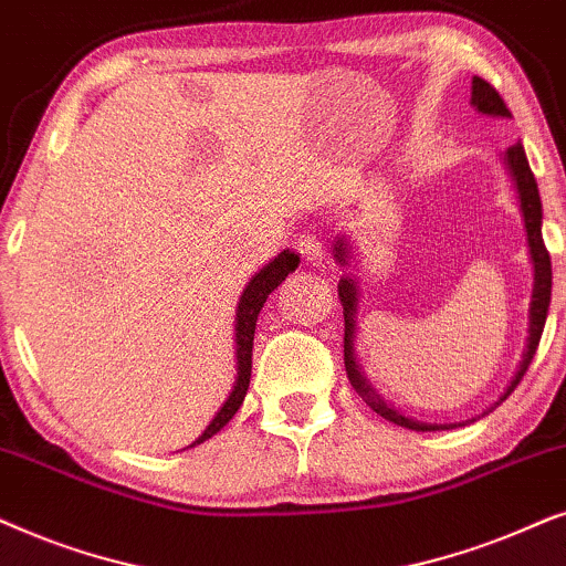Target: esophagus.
I'll use <instances>...</instances> for the list:
<instances>
[{
  "label": "esophagus",
  "instance_id": "esophagus-1",
  "mask_svg": "<svg viewBox=\"0 0 566 566\" xmlns=\"http://www.w3.org/2000/svg\"><path fill=\"white\" fill-rule=\"evenodd\" d=\"M297 251L303 253L305 261L321 263L326 259V251H323V240L318 235H303L297 240Z\"/></svg>",
  "mask_w": 566,
  "mask_h": 566
}]
</instances>
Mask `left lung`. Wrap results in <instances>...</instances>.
<instances>
[{"mask_svg":"<svg viewBox=\"0 0 566 566\" xmlns=\"http://www.w3.org/2000/svg\"><path fill=\"white\" fill-rule=\"evenodd\" d=\"M471 103H473V108H476L479 113H486V116H500V118L512 116L510 108L502 101V95L496 93V90L481 77H473V82H471ZM504 163H507V168L512 172V180H515V186H517L520 209H523L525 232H528V248H531V259H533V295H531V315H528L531 326H528V344H525L523 359H520L515 378L510 380V386L500 396V401H494V406H489L484 413L496 409V406H500L504 398H507L512 390L517 388V382L523 380V375H525V370H528L533 354H536V349H538L541 334H544V326H546L548 303H552V259H548V251L544 245V235H541V220H544V209H541L538 184H536V178H533L528 157H525V149H523V145H520V142H517V145H512L507 153H504ZM334 259H336V263H342V266H349L352 248H349V243H346V238H338L334 243ZM338 300H342V305H344V367H346V375H349L352 388L361 396V401L370 406L375 413H380L382 419L394 421V424H398V427L417 429V432H434V429L463 427V421H461V424H427V421H417L411 417H403L401 411H396L394 406H388L386 401H382L378 390H375L370 386V380L365 378V373H361V367L357 361V354H354L359 290H357V282H354L349 274L342 276V282H338ZM484 413H481V417H484ZM471 421H476V419H469V424H471Z\"/></svg>","mask_w":566,"mask_h":566,"instance_id":"1","label":"left lung"}]
</instances>
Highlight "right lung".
I'll return each mask as SVG.
<instances>
[{
    "label": "right lung",
    "mask_w": 566,
    "mask_h": 566,
    "mask_svg": "<svg viewBox=\"0 0 566 566\" xmlns=\"http://www.w3.org/2000/svg\"><path fill=\"white\" fill-rule=\"evenodd\" d=\"M300 263V255L292 251H282L274 261H269L259 274H253L251 282L245 284L243 295H240L238 311H235V357H238V378L235 386H232L228 401L220 406V411L214 413V419L209 421V427L201 432L188 448L201 446V442L214 437L220 429L228 424V421L235 417V411L243 403L248 394V386H251V367H253V334H255V321H259V313L266 297L274 292L279 284L287 279L290 271H295Z\"/></svg>",
    "instance_id": "1"
}]
</instances>
